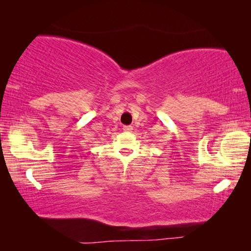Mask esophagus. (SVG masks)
Returning a JSON list of instances; mask_svg holds the SVG:
<instances>
[{"label":"esophagus","instance_id":"34e87169","mask_svg":"<svg viewBox=\"0 0 251 251\" xmlns=\"http://www.w3.org/2000/svg\"><path fill=\"white\" fill-rule=\"evenodd\" d=\"M123 129H124L125 131H128V133H129V131L133 130V126H124V128H123Z\"/></svg>","mask_w":251,"mask_h":251}]
</instances>
